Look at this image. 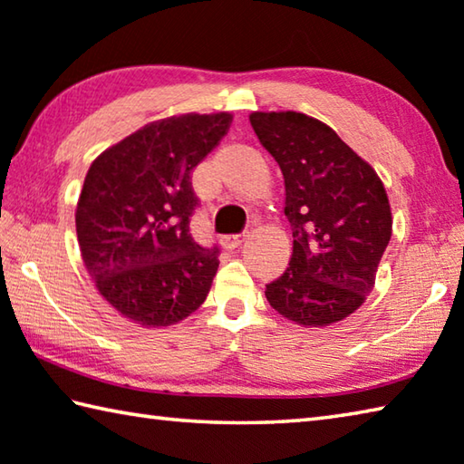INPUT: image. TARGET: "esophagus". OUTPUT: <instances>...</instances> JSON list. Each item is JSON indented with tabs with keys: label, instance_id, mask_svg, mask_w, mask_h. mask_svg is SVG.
Returning a JSON list of instances; mask_svg holds the SVG:
<instances>
[{
	"label": "esophagus",
	"instance_id": "1",
	"mask_svg": "<svg viewBox=\"0 0 464 464\" xmlns=\"http://www.w3.org/2000/svg\"><path fill=\"white\" fill-rule=\"evenodd\" d=\"M247 235L246 233H237V235H223L221 237V243L223 246L227 247V249H235V247H239L241 243H243V239H246Z\"/></svg>",
	"mask_w": 464,
	"mask_h": 464
}]
</instances>
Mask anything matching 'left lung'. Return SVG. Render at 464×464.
I'll list each match as a JSON object with an SVG mask.
<instances>
[{
	"instance_id": "left-lung-1",
	"label": "left lung",
	"mask_w": 464,
	"mask_h": 464,
	"mask_svg": "<svg viewBox=\"0 0 464 464\" xmlns=\"http://www.w3.org/2000/svg\"><path fill=\"white\" fill-rule=\"evenodd\" d=\"M249 121L284 174L294 237L290 264L266 285V298L298 324H333L355 313L375 285L392 237L383 182L314 117L256 111Z\"/></svg>"
}]
</instances>
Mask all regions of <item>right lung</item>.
Instances as JSON below:
<instances>
[{
	"label": "right lung",
	"mask_w": 464,
	"mask_h": 464,
	"mask_svg": "<svg viewBox=\"0 0 464 464\" xmlns=\"http://www.w3.org/2000/svg\"><path fill=\"white\" fill-rule=\"evenodd\" d=\"M231 120L184 113L151 121L89 168L74 215L82 261L101 296L133 323L174 324L207 298L218 247L190 235L200 205L190 172Z\"/></svg>",
	"instance_id": "1"
}]
</instances>
